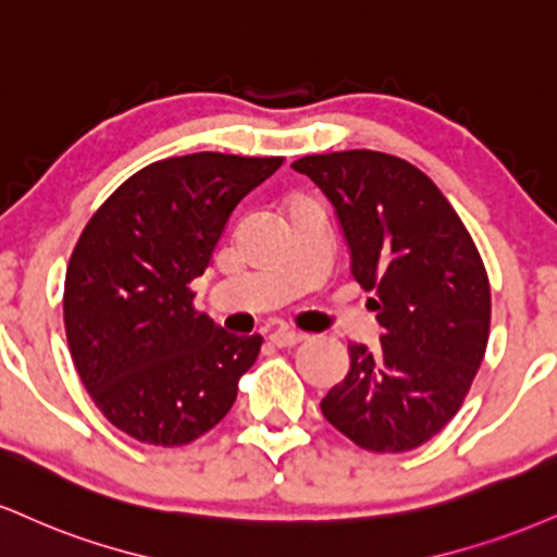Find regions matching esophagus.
I'll return each mask as SVG.
<instances>
[{"instance_id":"1","label":"esophagus","mask_w":557,"mask_h":557,"mask_svg":"<svg viewBox=\"0 0 557 557\" xmlns=\"http://www.w3.org/2000/svg\"><path fill=\"white\" fill-rule=\"evenodd\" d=\"M300 339H304V334L298 332H290V330H274L270 334V343L274 347H296Z\"/></svg>"}]
</instances>
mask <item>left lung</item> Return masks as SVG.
Returning a JSON list of instances; mask_svg holds the SVG:
<instances>
[{"label":"left lung","mask_w":557,"mask_h":557,"mask_svg":"<svg viewBox=\"0 0 557 557\" xmlns=\"http://www.w3.org/2000/svg\"><path fill=\"white\" fill-rule=\"evenodd\" d=\"M324 191L350 249V272L381 326L379 347L350 343V371L321 399L339 433L368 451L433 438L470 392L491 332V285L478 246L438 186L376 150L293 163Z\"/></svg>","instance_id":"left-lung-1"}]
</instances>
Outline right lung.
I'll return each instance as SVG.
<instances>
[{
    "instance_id": "right-lung-1",
    "label": "right lung",
    "mask_w": 557,
    "mask_h": 557,
    "mask_svg": "<svg viewBox=\"0 0 557 557\" xmlns=\"http://www.w3.org/2000/svg\"><path fill=\"white\" fill-rule=\"evenodd\" d=\"M283 158L194 152L126 178L85 225L64 280L72 360L98 410L152 446L212 431L257 360L259 334H227L194 311L236 205Z\"/></svg>"
}]
</instances>
